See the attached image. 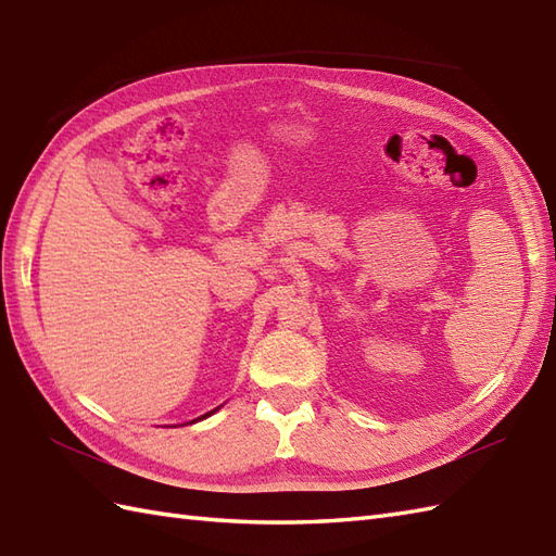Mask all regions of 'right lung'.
Returning <instances> with one entry per match:
<instances>
[{
  "mask_svg": "<svg viewBox=\"0 0 556 556\" xmlns=\"http://www.w3.org/2000/svg\"><path fill=\"white\" fill-rule=\"evenodd\" d=\"M211 414H213V410H211ZM211 414H206V416H211ZM206 416H202V418H206ZM202 418H199V420H202Z\"/></svg>",
  "mask_w": 556,
  "mask_h": 556,
  "instance_id": "add662e5",
  "label": "right lung"
}]
</instances>
